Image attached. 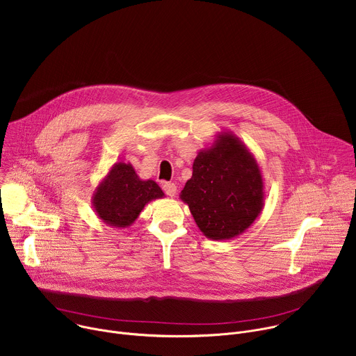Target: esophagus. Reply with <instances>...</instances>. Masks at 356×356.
Returning a JSON list of instances; mask_svg holds the SVG:
<instances>
[{
	"instance_id": "1",
	"label": "esophagus",
	"mask_w": 356,
	"mask_h": 356,
	"mask_svg": "<svg viewBox=\"0 0 356 356\" xmlns=\"http://www.w3.org/2000/svg\"><path fill=\"white\" fill-rule=\"evenodd\" d=\"M163 191L169 195V197H175L176 191H177V186L175 183H165L163 184Z\"/></svg>"
}]
</instances>
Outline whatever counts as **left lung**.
<instances>
[{
	"label": "left lung",
	"instance_id": "1",
	"mask_svg": "<svg viewBox=\"0 0 356 356\" xmlns=\"http://www.w3.org/2000/svg\"><path fill=\"white\" fill-rule=\"evenodd\" d=\"M180 200L207 238L227 241L241 235L265 206V183L255 155L231 131L218 132L211 146L197 154Z\"/></svg>",
	"mask_w": 356,
	"mask_h": 356
}]
</instances>
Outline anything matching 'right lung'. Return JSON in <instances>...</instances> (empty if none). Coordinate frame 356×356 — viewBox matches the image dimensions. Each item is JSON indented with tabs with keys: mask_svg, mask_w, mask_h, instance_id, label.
Instances as JSON below:
<instances>
[{
	"mask_svg": "<svg viewBox=\"0 0 356 356\" xmlns=\"http://www.w3.org/2000/svg\"><path fill=\"white\" fill-rule=\"evenodd\" d=\"M165 197L154 180L140 179L129 162L114 163L92 191L91 202L97 217L114 228L135 222L147 202Z\"/></svg>",
	"mask_w": 356,
	"mask_h": 356,
	"instance_id": "right-lung-1",
	"label": "right lung"
}]
</instances>
